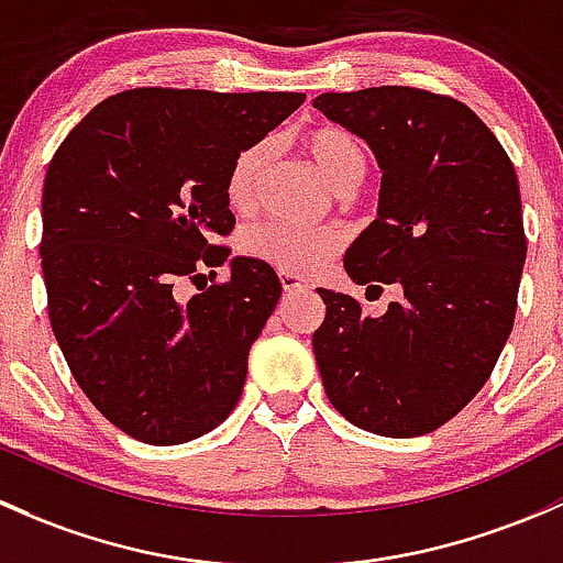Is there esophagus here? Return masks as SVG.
Masks as SVG:
<instances>
[{"label":"esophagus","mask_w":563,"mask_h":563,"mask_svg":"<svg viewBox=\"0 0 563 563\" xmlns=\"http://www.w3.org/2000/svg\"><path fill=\"white\" fill-rule=\"evenodd\" d=\"M279 279H282V289H284V292H287V295L306 292V289H311V284L306 282L303 276H298V274H287V271H282Z\"/></svg>","instance_id":"obj_1"}]
</instances>
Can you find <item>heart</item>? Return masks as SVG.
<instances>
[{"instance_id":"b5f03b06","label":"heart","mask_w":563,"mask_h":563,"mask_svg":"<svg viewBox=\"0 0 563 563\" xmlns=\"http://www.w3.org/2000/svg\"><path fill=\"white\" fill-rule=\"evenodd\" d=\"M303 148L335 192H350L366 173V152L357 137L341 126H314L303 135ZM265 159V143H252L233 156L224 176V197L233 211L249 213L257 206ZM241 252L287 274H309L333 260L339 252V239L324 230L268 222L254 224L241 235Z\"/></svg>"}]
</instances>
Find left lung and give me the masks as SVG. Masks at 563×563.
<instances>
[{
  "label": "left lung",
  "mask_w": 563,
  "mask_h": 563,
  "mask_svg": "<svg viewBox=\"0 0 563 563\" xmlns=\"http://www.w3.org/2000/svg\"><path fill=\"white\" fill-rule=\"evenodd\" d=\"M314 108L363 137L382 167L376 219L346 249V274L404 292L368 317L352 295L320 289L311 344L324 393L363 431L422 437L477 396L512 333L526 263L518 176L453 97L374 86L328 91Z\"/></svg>",
  "instance_id": "1"
}]
</instances>
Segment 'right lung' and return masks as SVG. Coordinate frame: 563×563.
Instances as JSON below:
<instances>
[{
    "label": "right lung",
    "instance_id": "obj_1",
    "mask_svg": "<svg viewBox=\"0 0 563 563\" xmlns=\"http://www.w3.org/2000/svg\"><path fill=\"white\" fill-rule=\"evenodd\" d=\"M303 100L130 89L102 100L51 159L40 243L51 328L80 390L126 437L184 444L239 404L279 276L233 257L230 279L187 303L178 284L228 263L213 241L235 228L230 162Z\"/></svg>",
    "mask_w": 563,
    "mask_h": 563
}]
</instances>
